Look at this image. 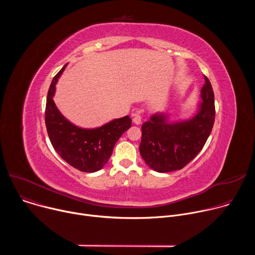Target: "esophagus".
I'll return each instance as SVG.
<instances>
[{
  "instance_id": "esophagus-1",
  "label": "esophagus",
  "mask_w": 255,
  "mask_h": 255,
  "mask_svg": "<svg viewBox=\"0 0 255 255\" xmlns=\"http://www.w3.org/2000/svg\"><path fill=\"white\" fill-rule=\"evenodd\" d=\"M141 116L138 114V113H134L133 115H132V121H133V123L134 124H136V125H139L140 123H141Z\"/></svg>"
}]
</instances>
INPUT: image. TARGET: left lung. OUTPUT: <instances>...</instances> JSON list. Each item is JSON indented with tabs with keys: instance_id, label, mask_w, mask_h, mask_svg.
<instances>
[{
	"instance_id": "left-lung-1",
	"label": "left lung",
	"mask_w": 255,
	"mask_h": 255,
	"mask_svg": "<svg viewBox=\"0 0 255 255\" xmlns=\"http://www.w3.org/2000/svg\"><path fill=\"white\" fill-rule=\"evenodd\" d=\"M198 112L189 120L168 122V117L156 113L143 123L139 151L150 168L157 172L181 169L202 150L215 121L212 85L205 77Z\"/></svg>"
}]
</instances>
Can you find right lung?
Listing matches in <instances>:
<instances>
[{
  "instance_id": "right-lung-1",
  "label": "right lung",
  "mask_w": 255,
  "mask_h": 255,
  "mask_svg": "<svg viewBox=\"0 0 255 255\" xmlns=\"http://www.w3.org/2000/svg\"><path fill=\"white\" fill-rule=\"evenodd\" d=\"M65 67L66 64L53 78L48 90L45 108L47 133L54 150L69 165L84 172H95L108 162L116 142L131 127V118L114 119L95 129H84L66 120L53 101L55 85Z\"/></svg>"
}]
</instances>
